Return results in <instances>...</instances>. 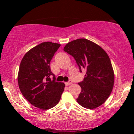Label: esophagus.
<instances>
[{
    "label": "esophagus",
    "instance_id": "1",
    "mask_svg": "<svg viewBox=\"0 0 134 134\" xmlns=\"http://www.w3.org/2000/svg\"><path fill=\"white\" fill-rule=\"evenodd\" d=\"M72 83V82L71 81V80H69V81L67 82H65V85L66 86H68V85H70Z\"/></svg>",
    "mask_w": 134,
    "mask_h": 134
}]
</instances>
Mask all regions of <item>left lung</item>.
<instances>
[{"label": "left lung", "instance_id": "obj_1", "mask_svg": "<svg viewBox=\"0 0 134 134\" xmlns=\"http://www.w3.org/2000/svg\"><path fill=\"white\" fill-rule=\"evenodd\" d=\"M74 58L80 72L87 70L83 81L78 83L81 92L77 101L88 109L103 104L112 91L114 72L110 60L101 47L85 38L69 42L63 49Z\"/></svg>", "mask_w": 134, "mask_h": 134}]
</instances>
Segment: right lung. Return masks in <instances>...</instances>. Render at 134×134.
<instances>
[{
    "instance_id": "1",
    "label": "right lung",
    "mask_w": 134,
    "mask_h": 134,
    "mask_svg": "<svg viewBox=\"0 0 134 134\" xmlns=\"http://www.w3.org/2000/svg\"><path fill=\"white\" fill-rule=\"evenodd\" d=\"M60 46L44 42L29 51L21 62L18 75L20 91L30 104L39 109L47 110L55 106L64 91L65 83L55 80L50 68V62Z\"/></svg>"
}]
</instances>
